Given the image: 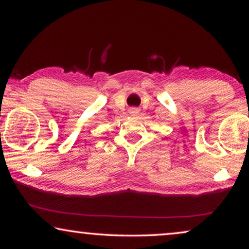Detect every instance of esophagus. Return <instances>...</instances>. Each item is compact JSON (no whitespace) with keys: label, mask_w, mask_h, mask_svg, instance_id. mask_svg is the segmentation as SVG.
Wrapping results in <instances>:
<instances>
[{"label":"esophagus","mask_w":249,"mask_h":249,"mask_svg":"<svg viewBox=\"0 0 249 249\" xmlns=\"http://www.w3.org/2000/svg\"><path fill=\"white\" fill-rule=\"evenodd\" d=\"M130 113H132V114H133V115H136V114H137V113H138V111H137V109H135V108H133V109H132V112H130Z\"/></svg>","instance_id":"34e87169"}]
</instances>
